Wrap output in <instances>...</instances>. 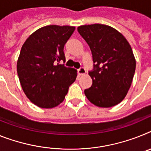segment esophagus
I'll list each match as a JSON object with an SVG mask.
<instances>
[{
    "label": "esophagus",
    "instance_id": "34e87169",
    "mask_svg": "<svg viewBox=\"0 0 151 151\" xmlns=\"http://www.w3.org/2000/svg\"><path fill=\"white\" fill-rule=\"evenodd\" d=\"M78 72L79 75H83V74H85L86 70L83 67H81V68L78 70Z\"/></svg>",
    "mask_w": 151,
    "mask_h": 151
}]
</instances>
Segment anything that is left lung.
Here are the masks:
<instances>
[{
  "instance_id": "left-lung-1",
  "label": "left lung",
  "mask_w": 151,
  "mask_h": 151,
  "mask_svg": "<svg viewBox=\"0 0 151 151\" xmlns=\"http://www.w3.org/2000/svg\"><path fill=\"white\" fill-rule=\"evenodd\" d=\"M78 31L89 45L93 83L84 90L91 103L100 107L118 104L127 93L135 73L136 60L130 44L116 29L100 24L82 25Z\"/></svg>"
}]
</instances>
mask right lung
Listing matches in <instances>:
<instances>
[{
    "instance_id": "1",
    "label": "right lung",
    "mask_w": 151,
    "mask_h": 151,
    "mask_svg": "<svg viewBox=\"0 0 151 151\" xmlns=\"http://www.w3.org/2000/svg\"><path fill=\"white\" fill-rule=\"evenodd\" d=\"M74 27L48 25L38 29L21 47L17 70L21 87L32 103L52 108L63 102L75 81V69L67 68L64 47Z\"/></svg>"
}]
</instances>
